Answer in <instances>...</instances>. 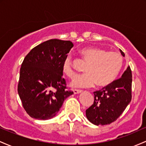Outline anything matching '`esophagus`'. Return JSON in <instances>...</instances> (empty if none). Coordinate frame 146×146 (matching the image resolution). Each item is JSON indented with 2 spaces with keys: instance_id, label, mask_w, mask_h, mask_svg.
I'll list each match as a JSON object with an SVG mask.
<instances>
[{
  "instance_id": "esophagus-1",
  "label": "esophagus",
  "mask_w": 146,
  "mask_h": 146,
  "mask_svg": "<svg viewBox=\"0 0 146 146\" xmlns=\"http://www.w3.org/2000/svg\"><path fill=\"white\" fill-rule=\"evenodd\" d=\"M82 92V90H78V89H74L73 90V93L74 94H79V93H81Z\"/></svg>"
}]
</instances>
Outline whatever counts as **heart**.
I'll return each instance as SVG.
<instances>
[{
    "label": "heart",
    "mask_w": 146,
    "mask_h": 146,
    "mask_svg": "<svg viewBox=\"0 0 146 146\" xmlns=\"http://www.w3.org/2000/svg\"><path fill=\"white\" fill-rule=\"evenodd\" d=\"M80 54L87 64L85 67L86 73L78 75L71 82V86L73 87H90L96 84L100 87L108 86L117 78L123 65V58L118 52L88 47L81 50ZM62 71L70 78L76 75L71 56L64 60Z\"/></svg>",
    "instance_id": "1"
}]
</instances>
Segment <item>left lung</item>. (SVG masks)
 I'll return each instance as SVG.
<instances>
[{
	"label": "left lung",
	"mask_w": 146,
	"mask_h": 146,
	"mask_svg": "<svg viewBox=\"0 0 146 146\" xmlns=\"http://www.w3.org/2000/svg\"><path fill=\"white\" fill-rule=\"evenodd\" d=\"M119 50L124 57V53ZM132 80L131 69L128 66L121 78L94 92L93 104L86 110L88 121L96 125L116 121L131 101Z\"/></svg>",
	"instance_id": "left-lung-1"
}]
</instances>
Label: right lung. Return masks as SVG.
<instances>
[{"label": "right lung", "mask_w": 146, "mask_h": 146, "mask_svg": "<svg viewBox=\"0 0 146 146\" xmlns=\"http://www.w3.org/2000/svg\"><path fill=\"white\" fill-rule=\"evenodd\" d=\"M73 46L72 42L51 39L30 51L22 63L18 93L27 113L39 120L53 118L65 99L73 94L66 90L62 63Z\"/></svg>", "instance_id": "obj_1"}]
</instances>
